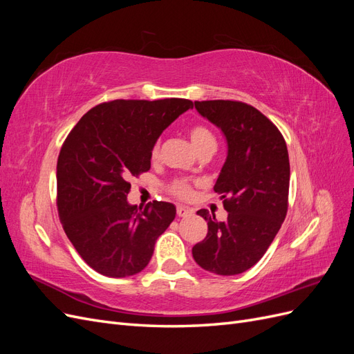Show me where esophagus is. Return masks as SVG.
Segmentation results:
<instances>
[{"label":"esophagus","mask_w":354,"mask_h":354,"mask_svg":"<svg viewBox=\"0 0 354 354\" xmlns=\"http://www.w3.org/2000/svg\"><path fill=\"white\" fill-rule=\"evenodd\" d=\"M192 212H194V209H190L189 207H185V205L177 207V216L178 217H187V216H190Z\"/></svg>","instance_id":"34e87169"}]
</instances>
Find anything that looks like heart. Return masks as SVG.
Segmentation results:
<instances>
[{
    "instance_id": "b5f03b06",
    "label": "heart",
    "mask_w": 354,
    "mask_h": 354,
    "mask_svg": "<svg viewBox=\"0 0 354 354\" xmlns=\"http://www.w3.org/2000/svg\"><path fill=\"white\" fill-rule=\"evenodd\" d=\"M187 134H189L192 146L195 147V151L198 153L203 151H216L217 140L208 127L202 124L192 125L189 128ZM156 155H158V146H155L153 149V156ZM169 190L171 194L176 195L180 199H189L192 196V183L186 178H177L171 183Z\"/></svg>"
}]
</instances>
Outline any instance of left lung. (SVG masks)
<instances>
[{
	"mask_svg": "<svg viewBox=\"0 0 354 354\" xmlns=\"http://www.w3.org/2000/svg\"><path fill=\"white\" fill-rule=\"evenodd\" d=\"M195 108L226 137L227 158L214 190L229 216L217 221L208 209L198 211L208 233L192 254L211 273L239 274L260 261L286 217V143L277 127L251 104L205 100L195 102Z\"/></svg>",
	"mask_w": 354,
	"mask_h": 354,
	"instance_id": "1",
	"label": "left lung"
}]
</instances>
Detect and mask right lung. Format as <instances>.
<instances>
[{
    "mask_svg": "<svg viewBox=\"0 0 354 354\" xmlns=\"http://www.w3.org/2000/svg\"><path fill=\"white\" fill-rule=\"evenodd\" d=\"M194 108L187 99L112 100L85 113L57 159V209L66 236L91 269L109 277L142 272L176 217L169 202L127 201L131 177L151 169L165 128Z\"/></svg>",
    "mask_w": 354,
    "mask_h": 354,
    "instance_id": "1",
    "label": "right lung"
}]
</instances>
